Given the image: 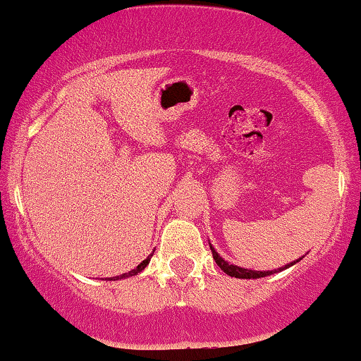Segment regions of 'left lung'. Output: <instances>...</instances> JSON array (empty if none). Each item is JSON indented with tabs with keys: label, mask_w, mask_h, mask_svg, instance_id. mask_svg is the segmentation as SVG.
<instances>
[{
	"label": "left lung",
	"mask_w": 361,
	"mask_h": 361,
	"mask_svg": "<svg viewBox=\"0 0 361 361\" xmlns=\"http://www.w3.org/2000/svg\"><path fill=\"white\" fill-rule=\"evenodd\" d=\"M209 247H211L212 257H214L216 264L219 265L222 271H226V274L230 275V276H235V279H245V280H251V279L256 280V279H262V276H269V275L279 274V271L286 270V269L291 267V265L298 264L299 261H302V259H304V256H302V257L296 259V261H293V262H289V264H286V265H283V267H280V269H275V270H262V271H261V270L243 269V267H238V265H235V264H230V262L226 261V259L219 256V252H217V251L214 250V246H212L211 243H209Z\"/></svg>",
	"instance_id": "obj_1"
}]
</instances>
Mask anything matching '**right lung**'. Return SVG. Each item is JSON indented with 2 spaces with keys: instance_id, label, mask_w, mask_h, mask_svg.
<instances>
[{
  "instance_id": "obj_1",
  "label": "right lung",
  "mask_w": 361,
  "mask_h": 361,
  "mask_svg": "<svg viewBox=\"0 0 361 361\" xmlns=\"http://www.w3.org/2000/svg\"><path fill=\"white\" fill-rule=\"evenodd\" d=\"M155 251V250H153ZM152 256H153V252L150 254L149 257L147 259H144V261H142L137 267L135 269H133L131 271H128V274H121V275H118V276H110V279H105V280H109V281H116V280H125V279H129V276H134V275H137V274H140L142 270H144L147 265H149V262H150V259H152Z\"/></svg>"
}]
</instances>
